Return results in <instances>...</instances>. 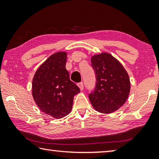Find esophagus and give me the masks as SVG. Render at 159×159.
Listing matches in <instances>:
<instances>
[{"label":"esophagus","instance_id":"1","mask_svg":"<svg viewBox=\"0 0 159 159\" xmlns=\"http://www.w3.org/2000/svg\"><path fill=\"white\" fill-rule=\"evenodd\" d=\"M78 86H79V87L80 90H83V83L82 82L78 83Z\"/></svg>","mask_w":159,"mask_h":159}]
</instances>
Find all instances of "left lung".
<instances>
[{
  "mask_svg": "<svg viewBox=\"0 0 159 159\" xmlns=\"http://www.w3.org/2000/svg\"><path fill=\"white\" fill-rule=\"evenodd\" d=\"M91 64L96 77L95 89L89 94L91 104L100 113L114 112L124 104L130 93L127 71L109 53L93 56Z\"/></svg>",
  "mask_w": 159,
  "mask_h": 159,
  "instance_id": "1",
  "label": "left lung"
}]
</instances>
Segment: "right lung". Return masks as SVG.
I'll return each mask as SVG.
<instances>
[{
    "label": "right lung",
    "mask_w": 159,
    "mask_h": 159,
    "mask_svg": "<svg viewBox=\"0 0 159 159\" xmlns=\"http://www.w3.org/2000/svg\"><path fill=\"white\" fill-rule=\"evenodd\" d=\"M66 62L65 52L53 54L38 69L32 81V95L37 106L55 118L69 114L74 97L80 93L79 88L69 79Z\"/></svg>",
    "instance_id": "1"
}]
</instances>
